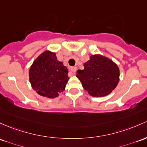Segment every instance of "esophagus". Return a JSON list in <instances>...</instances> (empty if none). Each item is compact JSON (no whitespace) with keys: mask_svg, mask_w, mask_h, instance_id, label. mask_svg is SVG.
<instances>
[{"mask_svg":"<svg viewBox=\"0 0 147 147\" xmlns=\"http://www.w3.org/2000/svg\"><path fill=\"white\" fill-rule=\"evenodd\" d=\"M70 70L72 72H75L77 70V67H71L70 68Z\"/></svg>","mask_w":147,"mask_h":147,"instance_id":"obj_1","label":"esophagus"}]
</instances>
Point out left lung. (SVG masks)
<instances>
[{"label": "left lung", "instance_id": "obj_1", "mask_svg": "<svg viewBox=\"0 0 147 147\" xmlns=\"http://www.w3.org/2000/svg\"><path fill=\"white\" fill-rule=\"evenodd\" d=\"M84 69L77 72L83 88L93 97L107 96L118 84L119 69L110 59L93 55L84 63Z\"/></svg>", "mask_w": 147, "mask_h": 147}]
</instances>
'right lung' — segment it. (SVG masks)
I'll return each mask as SVG.
<instances>
[{
  "label": "right lung",
  "instance_id": "right-lung-1",
  "mask_svg": "<svg viewBox=\"0 0 147 147\" xmlns=\"http://www.w3.org/2000/svg\"><path fill=\"white\" fill-rule=\"evenodd\" d=\"M67 67L57 60L55 53L45 51L35 59L29 71L33 88L42 96L56 98L68 81Z\"/></svg>",
  "mask_w": 147,
  "mask_h": 147
}]
</instances>
